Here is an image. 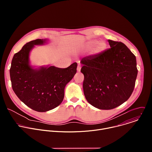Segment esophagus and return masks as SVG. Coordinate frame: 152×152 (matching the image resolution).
Returning <instances> with one entry per match:
<instances>
[{"instance_id": "obj_1", "label": "esophagus", "mask_w": 152, "mask_h": 152, "mask_svg": "<svg viewBox=\"0 0 152 152\" xmlns=\"http://www.w3.org/2000/svg\"><path fill=\"white\" fill-rule=\"evenodd\" d=\"M80 69H81V66L80 64H78L77 65V71L78 72H80Z\"/></svg>"}]
</instances>
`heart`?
Instances as JSON below:
<instances>
[{"label":"heart","instance_id":"1","mask_svg":"<svg viewBox=\"0 0 152 152\" xmlns=\"http://www.w3.org/2000/svg\"><path fill=\"white\" fill-rule=\"evenodd\" d=\"M98 42L97 40H92L89 41L87 44L86 45V48L88 49H91L94 45H96V42ZM98 43V42H97ZM106 48V43L104 41H100L98 43L96 48L94 49V52L95 53H99L103 51Z\"/></svg>","mask_w":152,"mask_h":152}]
</instances>
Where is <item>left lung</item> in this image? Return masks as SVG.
<instances>
[{
	"label": "left lung",
	"mask_w": 152,
	"mask_h": 152,
	"mask_svg": "<svg viewBox=\"0 0 152 152\" xmlns=\"http://www.w3.org/2000/svg\"><path fill=\"white\" fill-rule=\"evenodd\" d=\"M110 48L83 58V89L89 103L100 110H112L131 96L138 74L135 56L121 42L108 39Z\"/></svg>",
	"instance_id": "1"
}]
</instances>
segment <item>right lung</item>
<instances>
[{"mask_svg":"<svg viewBox=\"0 0 152 152\" xmlns=\"http://www.w3.org/2000/svg\"><path fill=\"white\" fill-rule=\"evenodd\" d=\"M46 42L45 39H37L26 43L14 55L10 70L15 94L26 106L38 112L53 110L62 103L65 86L77 71L76 62L66 69L47 66L35 69L31 66L30 52L35 45Z\"/></svg>","mask_w":152,"mask_h":152,"instance_id":"right-lung-1","label":"right lung"}]
</instances>
